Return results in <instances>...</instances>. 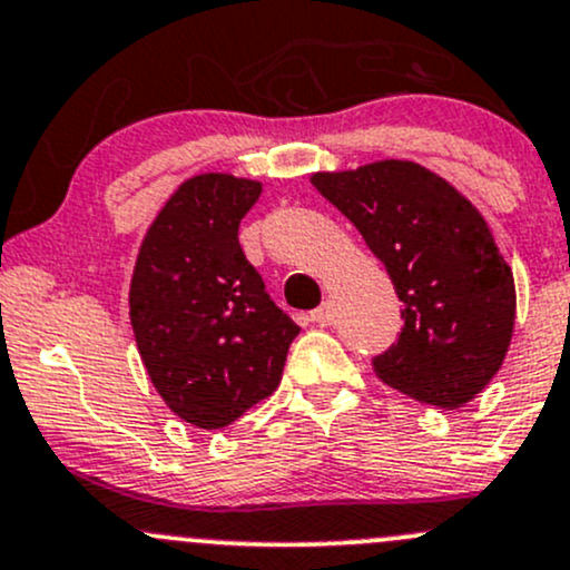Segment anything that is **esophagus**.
<instances>
[{"label": "esophagus", "mask_w": 570, "mask_h": 570, "mask_svg": "<svg viewBox=\"0 0 570 570\" xmlns=\"http://www.w3.org/2000/svg\"><path fill=\"white\" fill-rule=\"evenodd\" d=\"M333 320H335V311L331 303H325V305H320L316 311H311V322H316V325H322V327L333 325Z\"/></svg>", "instance_id": "34e87169"}]
</instances>
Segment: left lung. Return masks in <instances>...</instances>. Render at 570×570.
<instances>
[{
  "label": "left lung",
  "instance_id": "left-lung-1",
  "mask_svg": "<svg viewBox=\"0 0 570 570\" xmlns=\"http://www.w3.org/2000/svg\"><path fill=\"white\" fill-rule=\"evenodd\" d=\"M311 183L355 224L404 303L376 376L440 410L475 399L505 361L517 320L513 273L483 215L412 160L320 171Z\"/></svg>",
  "mask_w": 570,
  "mask_h": 570
}]
</instances>
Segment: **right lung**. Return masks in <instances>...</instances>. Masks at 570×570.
Returning <instances> with one entry per match:
<instances>
[{
	"label": "right lung",
	"mask_w": 570,
	"mask_h": 570,
	"mask_svg": "<svg viewBox=\"0 0 570 570\" xmlns=\"http://www.w3.org/2000/svg\"><path fill=\"white\" fill-rule=\"evenodd\" d=\"M259 194L232 175L185 179L147 229L130 281V325L155 391L207 431L278 387L301 333L239 248V220Z\"/></svg>",
	"instance_id": "add662e5"
}]
</instances>
